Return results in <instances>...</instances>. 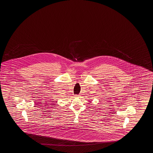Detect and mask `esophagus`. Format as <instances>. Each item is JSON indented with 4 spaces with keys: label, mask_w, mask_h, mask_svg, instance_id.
<instances>
[{
    "label": "esophagus",
    "mask_w": 153,
    "mask_h": 153,
    "mask_svg": "<svg viewBox=\"0 0 153 153\" xmlns=\"http://www.w3.org/2000/svg\"><path fill=\"white\" fill-rule=\"evenodd\" d=\"M79 95H76L75 96V97H79Z\"/></svg>",
    "instance_id": "esophagus-1"
}]
</instances>
